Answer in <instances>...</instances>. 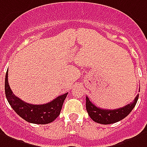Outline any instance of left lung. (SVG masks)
Segmentation results:
<instances>
[{"mask_svg":"<svg viewBox=\"0 0 147 147\" xmlns=\"http://www.w3.org/2000/svg\"><path fill=\"white\" fill-rule=\"evenodd\" d=\"M138 98H139V94L136 96L134 100L130 104L125 105V107L115 110H108L97 107L90 100L88 96H86V111L89 114V116L92 120L97 123L108 125V124L118 122L125 118L127 115H129V113L132 111L137 103Z\"/></svg>","mask_w":147,"mask_h":147,"instance_id":"1","label":"left lung"}]
</instances>
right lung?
<instances>
[{"label":"right lung","mask_w":147,"mask_h":147,"mask_svg":"<svg viewBox=\"0 0 147 147\" xmlns=\"http://www.w3.org/2000/svg\"><path fill=\"white\" fill-rule=\"evenodd\" d=\"M7 71L5 76L4 90L8 103L12 109L22 118L28 122L45 125L52 122L59 116L64 101L68 93L57 96L51 102L44 104H28L17 97L10 88L7 80Z\"/></svg>","instance_id":"1"}]
</instances>
